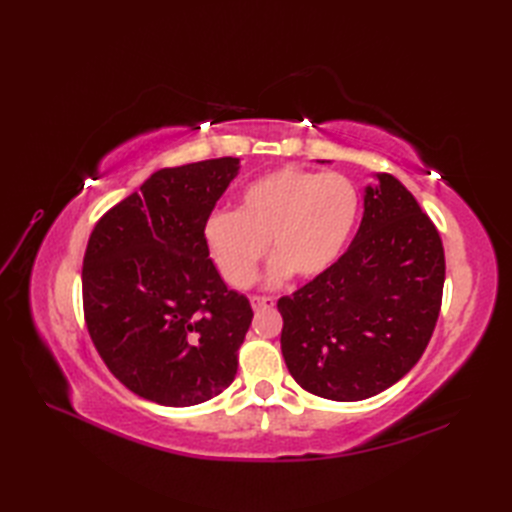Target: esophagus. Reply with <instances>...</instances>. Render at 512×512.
Returning <instances> with one entry per match:
<instances>
[{
    "label": "esophagus",
    "instance_id": "esophagus-1",
    "mask_svg": "<svg viewBox=\"0 0 512 512\" xmlns=\"http://www.w3.org/2000/svg\"><path fill=\"white\" fill-rule=\"evenodd\" d=\"M273 305H275V299L273 297H252V307H254V312H265V309H273Z\"/></svg>",
    "mask_w": 512,
    "mask_h": 512
}]
</instances>
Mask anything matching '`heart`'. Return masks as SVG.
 Returning <instances> with one entry per match:
<instances>
[{
    "label": "heart",
    "instance_id": "heart-1",
    "mask_svg": "<svg viewBox=\"0 0 512 512\" xmlns=\"http://www.w3.org/2000/svg\"><path fill=\"white\" fill-rule=\"evenodd\" d=\"M356 222L359 194L346 177L282 168L247 185L235 213H213L203 235L224 282L245 288L267 243L275 258L271 282L290 273L301 280L327 273L342 258Z\"/></svg>",
    "mask_w": 512,
    "mask_h": 512
}]
</instances>
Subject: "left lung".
I'll return each instance as SVG.
<instances>
[{"mask_svg":"<svg viewBox=\"0 0 512 512\" xmlns=\"http://www.w3.org/2000/svg\"><path fill=\"white\" fill-rule=\"evenodd\" d=\"M376 179L342 258L277 301L290 376L333 401L374 397L404 378L442 305L446 265L436 226L393 175Z\"/></svg>","mask_w":512,"mask_h":512,"instance_id":"1","label":"left lung"}]
</instances>
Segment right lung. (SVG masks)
<instances>
[{
  "label": "right lung",
  "mask_w": 512,
  "mask_h": 512,
  "mask_svg": "<svg viewBox=\"0 0 512 512\" xmlns=\"http://www.w3.org/2000/svg\"><path fill=\"white\" fill-rule=\"evenodd\" d=\"M239 158L153 173L108 209L83 258L87 331L111 374L138 397L185 408L237 374L254 312L209 258L205 224Z\"/></svg>",
  "instance_id": "right-lung-1"
}]
</instances>
